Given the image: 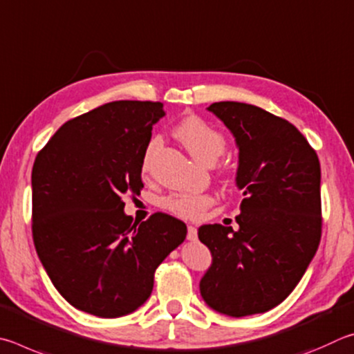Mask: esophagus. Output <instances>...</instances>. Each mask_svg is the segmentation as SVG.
Segmentation results:
<instances>
[{"label": "esophagus", "instance_id": "34e87169", "mask_svg": "<svg viewBox=\"0 0 354 354\" xmlns=\"http://www.w3.org/2000/svg\"><path fill=\"white\" fill-rule=\"evenodd\" d=\"M188 239L189 241L197 239V228L194 225H188Z\"/></svg>", "mask_w": 354, "mask_h": 354}]
</instances>
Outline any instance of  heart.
Returning a JSON list of instances; mask_svg holds the SVG:
<instances>
[{"label": "heart", "mask_w": 354, "mask_h": 354, "mask_svg": "<svg viewBox=\"0 0 354 354\" xmlns=\"http://www.w3.org/2000/svg\"><path fill=\"white\" fill-rule=\"evenodd\" d=\"M177 138L183 142L193 157L201 163L212 165L218 160L219 155L225 149V136L218 129L209 126L199 116H187L177 124L176 127ZM161 140L158 136L147 142L141 160V171L146 174L151 167L155 152L158 151ZM214 203L212 196L203 193H172L165 199L163 205L171 213L180 216L185 219H197L205 214L207 209Z\"/></svg>", "instance_id": "obj_1"}]
</instances>
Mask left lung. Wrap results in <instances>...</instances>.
I'll return each mask as SVG.
<instances>
[{
    "label": "left lung",
    "mask_w": 354,
    "mask_h": 354,
    "mask_svg": "<svg viewBox=\"0 0 354 354\" xmlns=\"http://www.w3.org/2000/svg\"><path fill=\"white\" fill-rule=\"evenodd\" d=\"M239 149L236 185L243 191L239 230L199 228L213 263L201 280L209 308L232 317L266 313L301 280L322 236L320 163L289 121L244 102L208 107Z\"/></svg>",
    "instance_id": "1"
}]
</instances>
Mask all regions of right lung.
Returning a JSON list of instances; mask_svg holds the SVG:
<instances>
[{"label":"right lung","mask_w":354,"mask_h":354,"mask_svg":"<svg viewBox=\"0 0 354 354\" xmlns=\"http://www.w3.org/2000/svg\"><path fill=\"white\" fill-rule=\"evenodd\" d=\"M163 104L115 101L66 121L32 167V238L60 295L80 311L133 313L153 274L187 238L166 213L133 222L122 197L140 196L141 160Z\"/></svg>","instance_id":"obj_1"}]
</instances>
